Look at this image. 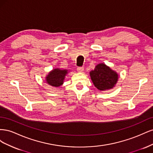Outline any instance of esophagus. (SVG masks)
I'll use <instances>...</instances> for the list:
<instances>
[{
    "instance_id": "esophagus-1",
    "label": "esophagus",
    "mask_w": 153,
    "mask_h": 153,
    "mask_svg": "<svg viewBox=\"0 0 153 153\" xmlns=\"http://www.w3.org/2000/svg\"><path fill=\"white\" fill-rule=\"evenodd\" d=\"M76 70H77V71H78V72L82 73L83 71L84 70V68H82V67H78V68H77Z\"/></svg>"
}]
</instances>
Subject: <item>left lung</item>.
Masks as SVG:
<instances>
[{"mask_svg":"<svg viewBox=\"0 0 153 153\" xmlns=\"http://www.w3.org/2000/svg\"><path fill=\"white\" fill-rule=\"evenodd\" d=\"M89 75L94 85L100 91L113 89L119 78L117 73L105 63L97 64L94 69L89 72Z\"/></svg>","mask_w":153,"mask_h":153,"instance_id":"8db88e82","label":"left lung"}]
</instances>
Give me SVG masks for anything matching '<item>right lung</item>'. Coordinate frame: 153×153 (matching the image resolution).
<instances>
[{"label":"right lung","instance_id":"right-lung-1","mask_svg":"<svg viewBox=\"0 0 153 153\" xmlns=\"http://www.w3.org/2000/svg\"><path fill=\"white\" fill-rule=\"evenodd\" d=\"M68 73L69 71L66 69L54 68L45 76L46 83L52 87H59L64 84L65 76Z\"/></svg>","mask_w":153,"mask_h":153}]
</instances>
